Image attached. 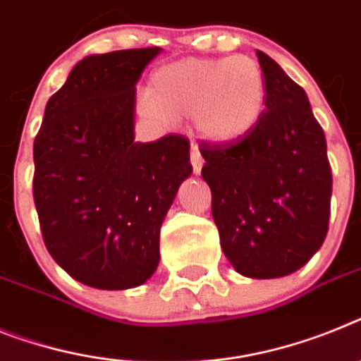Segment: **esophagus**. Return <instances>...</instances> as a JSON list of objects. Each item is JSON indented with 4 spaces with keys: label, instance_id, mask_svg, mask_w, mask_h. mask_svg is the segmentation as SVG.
Returning <instances> with one entry per match:
<instances>
[{
    "label": "esophagus",
    "instance_id": "obj_1",
    "mask_svg": "<svg viewBox=\"0 0 361 361\" xmlns=\"http://www.w3.org/2000/svg\"><path fill=\"white\" fill-rule=\"evenodd\" d=\"M190 165H192V172L200 174L202 172V165H204V157L200 154V150L196 147L190 148Z\"/></svg>",
    "mask_w": 361,
    "mask_h": 361
}]
</instances>
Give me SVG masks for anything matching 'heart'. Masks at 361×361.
<instances>
[{
	"mask_svg": "<svg viewBox=\"0 0 361 361\" xmlns=\"http://www.w3.org/2000/svg\"><path fill=\"white\" fill-rule=\"evenodd\" d=\"M141 110L150 117H192L213 143H231L255 128L266 104V80L250 56L181 59L157 69Z\"/></svg>",
	"mask_w": 361,
	"mask_h": 361,
	"instance_id": "1",
	"label": "heart"
}]
</instances>
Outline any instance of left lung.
<instances>
[{
	"label": "left lung",
	"mask_w": 361,
	"mask_h": 361,
	"mask_svg": "<svg viewBox=\"0 0 361 361\" xmlns=\"http://www.w3.org/2000/svg\"><path fill=\"white\" fill-rule=\"evenodd\" d=\"M266 108L231 143L202 141V178L213 195L224 255L253 279L298 271L329 231L332 172L307 93L262 51Z\"/></svg>",
	"instance_id": "obj_1"
}]
</instances>
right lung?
I'll return each mask as SVG.
<instances>
[{
    "label": "right lung",
    "mask_w": 361,
    "mask_h": 361,
    "mask_svg": "<svg viewBox=\"0 0 361 361\" xmlns=\"http://www.w3.org/2000/svg\"><path fill=\"white\" fill-rule=\"evenodd\" d=\"M157 53L80 60L47 101L35 139L32 198L44 244L93 288H132L156 271L159 227L192 172L185 135L134 141L135 82Z\"/></svg>",
    "instance_id": "1"
}]
</instances>
